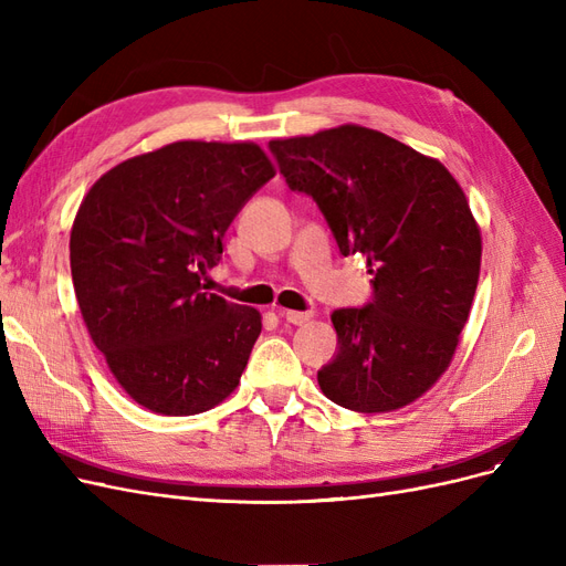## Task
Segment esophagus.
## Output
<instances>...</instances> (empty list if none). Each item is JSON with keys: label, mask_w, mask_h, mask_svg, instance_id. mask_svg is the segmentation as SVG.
<instances>
[{"label": "esophagus", "mask_w": 566, "mask_h": 566, "mask_svg": "<svg viewBox=\"0 0 566 566\" xmlns=\"http://www.w3.org/2000/svg\"><path fill=\"white\" fill-rule=\"evenodd\" d=\"M279 316L285 318L287 323H293V325H304L306 321L312 318L310 312H293V310H279Z\"/></svg>", "instance_id": "34e87169"}]
</instances>
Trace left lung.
Segmentation results:
<instances>
[{"label": "left lung", "mask_w": 566, "mask_h": 566, "mask_svg": "<svg viewBox=\"0 0 566 566\" xmlns=\"http://www.w3.org/2000/svg\"><path fill=\"white\" fill-rule=\"evenodd\" d=\"M293 191L310 193L342 254H361L375 297L335 310L337 354L321 391L356 413L420 399L451 366L482 266V231L437 158L361 125L273 139Z\"/></svg>", "instance_id": "obj_1"}]
</instances>
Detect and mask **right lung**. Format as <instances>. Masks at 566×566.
<instances>
[{
  "label": "right lung",
  "instance_id": "obj_1",
  "mask_svg": "<svg viewBox=\"0 0 566 566\" xmlns=\"http://www.w3.org/2000/svg\"><path fill=\"white\" fill-rule=\"evenodd\" d=\"M273 175L254 142H175L96 179L71 229L80 314L117 385L196 416L241 382L262 314L208 293L233 217Z\"/></svg>",
  "mask_w": 566,
  "mask_h": 566
}]
</instances>
